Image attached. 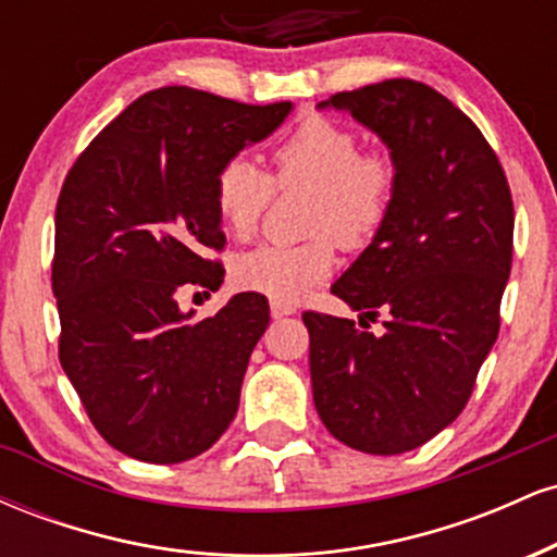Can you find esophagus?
<instances>
[{"mask_svg":"<svg viewBox=\"0 0 557 557\" xmlns=\"http://www.w3.org/2000/svg\"><path fill=\"white\" fill-rule=\"evenodd\" d=\"M290 314H296V306L285 304V300H272V317L274 319H283V317H290Z\"/></svg>","mask_w":557,"mask_h":557,"instance_id":"obj_1","label":"esophagus"}]
</instances>
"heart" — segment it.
<instances>
[{"label": "heart", "mask_w": 557, "mask_h": 557, "mask_svg": "<svg viewBox=\"0 0 557 557\" xmlns=\"http://www.w3.org/2000/svg\"><path fill=\"white\" fill-rule=\"evenodd\" d=\"M274 181L253 159L235 154L214 177V207L233 238L248 240L280 188H311L309 240L264 243L233 261L235 283L274 300H298L335 267V240L361 248L380 233L398 194V159L361 149L348 125L330 117L304 120L272 149Z\"/></svg>", "instance_id": "obj_1"}]
</instances>
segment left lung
<instances>
[{
	"label": "left lung",
	"mask_w": 557,
	"mask_h": 557,
	"mask_svg": "<svg viewBox=\"0 0 557 557\" xmlns=\"http://www.w3.org/2000/svg\"><path fill=\"white\" fill-rule=\"evenodd\" d=\"M398 159L393 212L332 293L366 320L304 311L317 411L372 456L424 445L458 419L500 332L513 198L482 131L426 83L389 78L330 96ZM363 326V331L358 327Z\"/></svg>",
	"instance_id": "left-lung-1"
}]
</instances>
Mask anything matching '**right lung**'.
I'll list each match as a JSON object with an SVG mask.
<instances>
[{
	"label": "right lung",
	"mask_w": 557,
	"mask_h": 557,
	"mask_svg": "<svg viewBox=\"0 0 557 557\" xmlns=\"http://www.w3.org/2000/svg\"><path fill=\"white\" fill-rule=\"evenodd\" d=\"M290 107L154 88L81 151L62 183L52 259L60 363L96 432L125 456L188 461L235 419L270 304L238 293L190 322L177 298L222 285L216 170L270 136Z\"/></svg>",
	"instance_id": "1"
}]
</instances>
